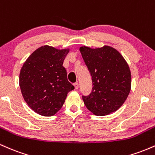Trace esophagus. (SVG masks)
<instances>
[{"instance_id": "esophagus-1", "label": "esophagus", "mask_w": 155, "mask_h": 155, "mask_svg": "<svg viewBox=\"0 0 155 155\" xmlns=\"http://www.w3.org/2000/svg\"><path fill=\"white\" fill-rule=\"evenodd\" d=\"M74 87H75L76 90H77V89H79V83L75 82L74 84Z\"/></svg>"}]
</instances>
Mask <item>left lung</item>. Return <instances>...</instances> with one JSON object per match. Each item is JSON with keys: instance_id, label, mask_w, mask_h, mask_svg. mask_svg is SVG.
Masks as SVG:
<instances>
[{"instance_id": "left-lung-1", "label": "left lung", "mask_w": 155, "mask_h": 155, "mask_svg": "<svg viewBox=\"0 0 155 155\" xmlns=\"http://www.w3.org/2000/svg\"><path fill=\"white\" fill-rule=\"evenodd\" d=\"M92 76V90L82 95L84 104L95 115L109 114L120 108L128 96L131 74L123 57L114 48L105 46L79 49Z\"/></svg>"}]
</instances>
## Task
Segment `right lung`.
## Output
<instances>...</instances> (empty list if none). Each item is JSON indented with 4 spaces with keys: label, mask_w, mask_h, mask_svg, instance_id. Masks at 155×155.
<instances>
[{
    "label": "right lung",
    "mask_w": 155,
    "mask_h": 155,
    "mask_svg": "<svg viewBox=\"0 0 155 155\" xmlns=\"http://www.w3.org/2000/svg\"><path fill=\"white\" fill-rule=\"evenodd\" d=\"M68 51L44 46L33 51L21 68L19 86L24 100L41 116L54 115L74 89L63 66Z\"/></svg>",
    "instance_id": "add662e5"
}]
</instances>
